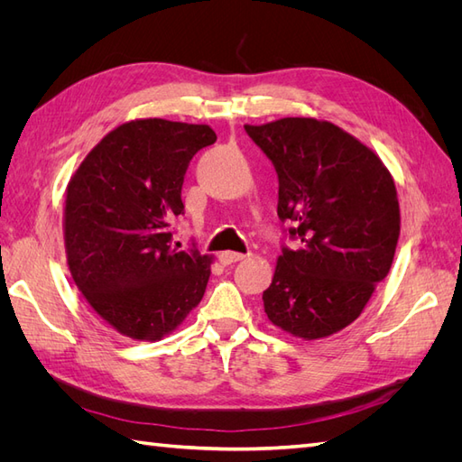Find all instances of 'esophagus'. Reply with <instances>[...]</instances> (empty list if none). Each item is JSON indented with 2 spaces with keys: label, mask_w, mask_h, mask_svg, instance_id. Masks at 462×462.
Returning a JSON list of instances; mask_svg holds the SVG:
<instances>
[{
  "label": "esophagus",
  "mask_w": 462,
  "mask_h": 462,
  "mask_svg": "<svg viewBox=\"0 0 462 462\" xmlns=\"http://www.w3.org/2000/svg\"><path fill=\"white\" fill-rule=\"evenodd\" d=\"M245 258H246V254H241V253H221V254H219V262H221L223 265L241 262V260H245Z\"/></svg>",
  "instance_id": "obj_1"
}]
</instances>
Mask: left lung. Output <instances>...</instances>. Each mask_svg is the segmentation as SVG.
<instances>
[{
    "label": "left lung",
    "mask_w": 462,
    "mask_h": 462,
    "mask_svg": "<svg viewBox=\"0 0 462 462\" xmlns=\"http://www.w3.org/2000/svg\"><path fill=\"white\" fill-rule=\"evenodd\" d=\"M279 180L277 216L299 248H282L263 310L312 341L360 316L393 263L401 231L393 177L375 153L329 121L245 125Z\"/></svg>",
    "instance_id": "obj_1"
}]
</instances>
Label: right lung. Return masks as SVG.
Wrapping results in <instances>:
<instances>
[{
	"instance_id": "1",
	"label": "right lung",
	"mask_w": 462,
	"mask_h": 462,
	"mask_svg": "<svg viewBox=\"0 0 462 462\" xmlns=\"http://www.w3.org/2000/svg\"><path fill=\"white\" fill-rule=\"evenodd\" d=\"M208 125L136 119L97 143L67 185L65 253L94 312L125 337L158 341L183 324L212 256L173 245L180 189L194 153L216 143Z\"/></svg>"
}]
</instances>
